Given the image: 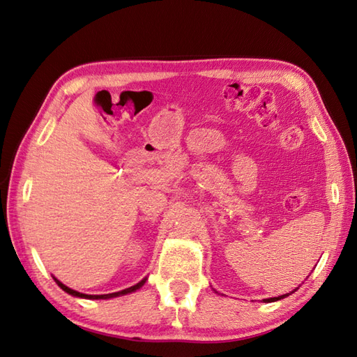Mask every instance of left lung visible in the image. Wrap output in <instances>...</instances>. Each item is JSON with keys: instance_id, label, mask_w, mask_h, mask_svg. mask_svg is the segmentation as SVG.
Listing matches in <instances>:
<instances>
[{"instance_id": "obj_1", "label": "left lung", "mask_w": 357, "mask_h": 357, "mask_svg": "<svg viewBox=\"0 0 357 357\" xmlns=\"http://www.w3.org/2000/svg\"><path fill=\"white\" fill-rule=\"evenodd\" d=\"M298 288H295L292 292H295V291H297ZM292 292H289V294H292ZM289 294H284V295H279V297H274V298H266V300H264L265 303H271V301H277V300H282V298H284V297H288V295Z\"/></svg>"}]
</instances>
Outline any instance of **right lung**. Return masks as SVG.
<instances>
[{"label": "right lung", "instance_id": "right-lung-1", "mask_svg": "<svg viewBox=\"0 0 357 357\" xmlns=\"http://www.w3.org/2000/svg\"><path fill=\"white\" fill-rule=\"evenodd\" d=\"M54 282L59 284V288H62L65 292H68L69 295H73V297H78V298H86V300H109V298H115V297H121V295H127V294H132V292H136L137 289H141L142 286L145 284L146 282V277L145 279H142L139 283H136L135 286H130V288L127 289H123V291H118V292H112V294H102V295H89V294H82L78 291H74L71 288H68L66 284H63L60 280H57L56 277L53 275Z\"/></svg>", "mask_w": 357, "mask_h": 357}]
</instances>
